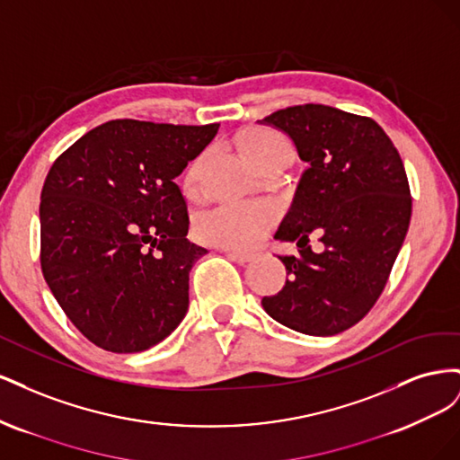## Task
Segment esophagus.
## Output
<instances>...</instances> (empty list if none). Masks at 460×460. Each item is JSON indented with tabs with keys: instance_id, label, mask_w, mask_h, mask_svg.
I'll list each match as a JSON object with an SVG mask.
<instances>
[{
	"instance_id": "esophagus-1",
	"label": "esophagus",
	"mask_w": 460,
	"mask_h": 460,
	"mask_svg": "<svg viewBox=\"0 0 460 460\" xmlns=\"http://www.w3.org/2000/svg\"><path fill=\"white\" fill-rule=\"evenodd\" d=\"M222 252H226L234 261H238V262H242V264L257 259V255H259V253H255V252H242V249H228V247L222 249Z\"/></svg>"
}]
</instances>
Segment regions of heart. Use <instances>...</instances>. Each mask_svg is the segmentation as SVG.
I'll use <instances>...</instances> for the list:
<instances>
[{"label": "heart", "instance_id": "obj_1", "mask_svg": "<svg viewBox=\"0 0 460 460\" xmlns=\"http://www.w3.org/2000/svg\"><path fill=\"white\" fill-rule=\"evenodd\" d=\"M289 146L284 137L269 128H261L245 137V151L255 163L276 147ZM199 164L201 159H193L182 176L186 191H196L199 186ZM280 218V207L269 199L249 201H220L205 207L196 217L198 235L218 247L247 249L257 245L276 220Z\"/></svg>", "mask_w": 460, "mask_h": 460}]
</instances>
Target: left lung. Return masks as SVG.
Listing matches in <instances>:
<instances>
[{
	"label": "left lung",
	"mask_w": 460,
	"mask_h": 460,
	"mask_svg": "<svg viewBox=\"0 0 460 460\" xmlns=\"http://www.w3.org/2000/svg\"><path fill=\"white\" fill-rule=\"evenodd\" d=\"M262 120L289 134L309 163L274 235L297 240L299 255H280L286 286L262 307L291 330L333 336L367 316L387 284L412 213L405 166L370 117L305 103ZM313 229L323 234L320 254L306 245Z\"/></svg>",
	"instance_id": "1"
}]
</instances>
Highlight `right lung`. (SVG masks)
I'll list each match as a JSON object with an SVG mask.
<instances>
[{"label": "right lung", "mask_w": 460, "mask_h": 460, "mask_svg": "<svg viewBox=\"0 0 460 460\" xmlns=\"http://www.w3.org/2000/svg\"><path fill=\"white\" fill-rule=\"evenodd\" d=\"M109 120L55 159L40 199V264L66 318L93 345L137 353L163 341L188 311L191 243L174 178L218 132Z\"/></svg>", "instance_id": "add662e5"}]
</instances>
